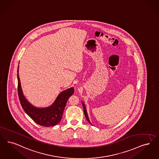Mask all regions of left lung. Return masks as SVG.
<instances>
[{
  "instance_id": "left-lung-1",
  "label": "left lung",
  "mask_w": 159,
  "mask_h": 159,
  "mask_svg": "<svg viewBox=\"0 0 159 159\" xmlns=\"http://www.w3.org/2000/svg\"><path fill=\"white\" fill-rule=\"evenodd\" d=\"M82 106L83 107V112H84V115H85V117H86L87 121H88L90 124H92L90 121L89 120L88 115V113H87V111H86V106H85V105H84V103L83 102H82Z\"/></svg>"
}]
</instances>
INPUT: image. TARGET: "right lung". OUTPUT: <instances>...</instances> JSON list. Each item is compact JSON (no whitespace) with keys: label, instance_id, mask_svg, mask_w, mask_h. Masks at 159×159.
Instances as JSON below:
<instances>
[{"label":"right lung","instance_id":"add662e5","mask_svg":"<svg viewBox=\"0 0 159 159\" xmlns=\"http://www.w3.org/2000/svg\"><path fill=\"white\" fill-rule=\"evenodd\" d=\"M17 72L18 96L24 111L33 121L40 125L51 127L58 124L61 120L66 103L74 93V88L71 87L62 91L50 106L45 108H37L29 102L23 93L18 73L19 66Z\"/></svg>","mask_w":159,"mask_h":159}]
</instances>
